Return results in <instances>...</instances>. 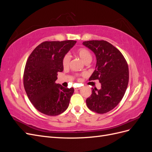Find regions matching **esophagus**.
I'll list each match as a JSON object with an SVG mask.
<instances>
[{
	"instance_id": "obj_1",
	"label": "esophagus",
	"mask_w": 152,
	"mask_h": 152,
	"mask_svg": "<svg viewBox=\"0 0 152 152\" xmlns=\"http://www.w3.org/2000/svg\"><path fill=\"white\" fill-rule=\"evenodd\" d=\"M81 89V87H77V88H75V91H77V90H79V89Z\"/></svg>"
}]
</instances>
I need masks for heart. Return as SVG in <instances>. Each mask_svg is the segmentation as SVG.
<instances>
[{
    "label": "heart",
    "instance_id": "obj_1",
    "mask_svg": "<svg viewBox=\"0 0 152 152\" xmlns=\"http://www.w3.org/2000/svg\"><path fill=\"white\" fill-rule=\"evenodd\" d=\"M77 54L79 55V56L83 60V61L85 63H87L88 62H91L92 61V54L89 50L86 48H80L77 50ZM70 56L69 54H66L64 56L63 60H62V64L63 66L66 68L68 66L69 63H70Z\"/></svg>",
    "mask_w": 152,
    "mask_h": 152
}]
</instances>
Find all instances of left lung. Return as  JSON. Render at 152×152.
<instances>
[{"mask_svg":"<svg viewBox=\"0 0 152 152\" xmlns=\"http://www.w3.org/2000/svg\"><path fill=\"white\" fill-rule=\"evenodd\" d=\"M96 57L95 70L89 80H99L100 89L92 88V94L86 99L87 107L98 113L113 110L120 103L129 82L127 61L120 50L105 40H89L82 43Z\"/></svg>","mask_w":152,"mask_h":152,"instance_id":"1","label":"left lung"}]
</instances>
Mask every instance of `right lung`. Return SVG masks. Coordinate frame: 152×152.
Listing matches in <instances>:
<instances>
[{
  "label": "right lung",
  "mask_w": 152,
  "mask_h": 152,
  "mask_svg": "<svg viewBox=\"0 0 152 152\" xmlns=\"http://www.w3.org/2000/svg\"><path fill=\"white\" fill-rule=\"evenodd\" d=\"M75 40L45 41L28 57L23 75V84L34 107L45 115L56 116L67 109L74 89L56 84L58 72L63 70L64 56L76 44Z\"/></svg>",
  "instance_id": "right-lung-1"
}]
</instances>
